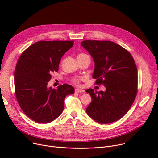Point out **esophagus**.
Listing matches in <instances>:
<instances>
[{"label": "esophagus", "mask_w": 158, "mask_h": 158, "mask_svg": "<svg viewBox=\"0 0 158 158\" xmlns=\"http://www.w3.org/2000/svg\"><path fill=\"white\" fill-rule=\"evenodd\" d=\"M75 92H77V93H84L85 91L84 89H79V88H76L75 89Z\"/></svg>", "instance_id": "34e87169"}]
</instances>
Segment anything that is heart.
I'll list each match as a JSON object with an SVG mask.
<instances>
[{"instance_id": "obj_1", "label": "heart", "mask_w": 158, "mask_h": 158, "mask_svg": "<svg viewBox=\"0 0 158 158\" xmlns=\"http://www.w3.org/2000/svg\"><path fill=\"white\" fill-rule=\"evenodd\" d=\"M80 55H82V54H80ZM82 80V78H79V77H76V78H74L73 79V82L76 84H79L80 80Z\"/></svg>"}]
</instances>
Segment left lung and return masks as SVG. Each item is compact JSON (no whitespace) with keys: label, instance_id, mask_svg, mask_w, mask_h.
<instances>
[{"label":"left lung","instance_id":"1","mask_svg":"<svg viewBox=\"0 0 158 158\" xmlns=\"http://www.w3.org/2000/svg\"><path fill=\"white\" fill-rule=\"evenodd\" d=\"M81 46L88 51L94 62L92 77L103 84L105 92L90 88L92 97L86 108L88 115L99 123L119 120L128 111L137 93V68L128 51L109 41H83Z\"/></svg>","mask_w":158,"mask_h":158}]
</instances>
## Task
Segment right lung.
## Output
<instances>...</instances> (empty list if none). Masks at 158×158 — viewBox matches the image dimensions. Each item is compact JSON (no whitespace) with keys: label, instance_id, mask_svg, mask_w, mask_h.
<instances>
[{"label":"right lung","instance_id":"add662e5","mask_svg":"<svg viewBox=\"0 0 158 158\" xmlns=\"http://www.w3.org/2000/svg\"><path fill=\"white\" fill-rule=\"evenodd\" d=\"M74 41H40L28 47L20 56L14 71L17 101L26 115L39 123H49L64 109V99L74 93L69 84L56 89L47 87L52 72L59 65Z\"/></svg>","mask_w":158,"mask_h":158}]
</instances>
